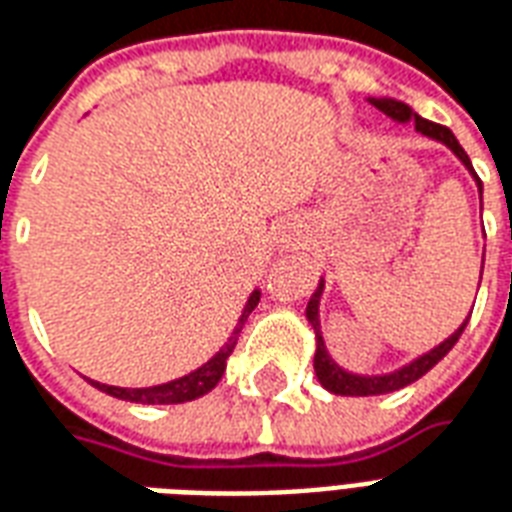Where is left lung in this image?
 Instances as JSON below:
<instances>
[{
	"label": "left lung",
	"instance_id": "1",
	"mask_svg": "<svg viewBox=\"0 0 512 512\" xmlns=\"http://www.w3.org/2000/svg\"><path fill=\"white\" fill-rule=\"evenodd\" d=\"M369 102H372L374 108H380L385 116H391V119L401 121V124H404V121H412V124H415V130L423 132V135H429V138L439 140V143H445V146H448V149L456 154L458 160L464 162V168H467L469 173L475 176V181H478V189H480V200H483V184H480L478 173H475V168H472L467 151L461 149V143H458L456 135H453L448 127H442V124H434V121L423 119V116H418V113L412 111L410 105H404V102H399V100H391V97H369ZM480 276H483V271H480ZM320 295H323V282H320V287L314 290V295L309 298V304H306V320L312 323L314 336H317L314 374H317V380H320V385H323L325 391L336 393V396H380V393L399 391V388H404V385H410V382L420 380L423 374L429 372V369H434V366H437V363L442 361V358H445L450 350H453V344L458 342V336L464 333V328H467V323H469V317H467V320L461 323V328H456V333H450L445 342L437 344L434 350L423 352L420 358H415V361L407 363V366H401V369H396V372L363 377V374L344 372L339 363L331 361V355H328V350H325L323 331H320Z\"/></svg>",
	"mask_w": 512,
	"mask_h": 512
}]
</instances>
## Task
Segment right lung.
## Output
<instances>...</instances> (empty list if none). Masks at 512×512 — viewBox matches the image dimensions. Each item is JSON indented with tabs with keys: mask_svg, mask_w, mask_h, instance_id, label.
<instances>
[{
	"mask_svg": "<svg viewBox=\"0 0 512 512\" xmlns=\"http://www.w3.org/2000/svg\"><path fill=\"white\" fill-rule=\"evenodd\" d=\"M260 301V293H252L249 295V301H246L244 312L238 317V325L233 328V336L227 339L225 347L211 358L208 363H203L200 369L195 372H189L187 377H179V380L173 382H165V385H151V388H116V385H102V382H94V388H100L105 391L108 396H116V399H124V401H135V404H184V401H192V399H200V396H206L219 380H222V374H225V366H227V358H230V352L236 350V342H238V333L244 328L246 317L252 314V309L257 306Z\"/></svg>",
	"mask_w": 512,
	"mask_h": 512,
	"instance_id": "add662e5",
	"label": "right lung"
}]
</instances>
